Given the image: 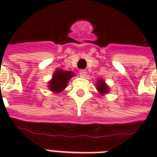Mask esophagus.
<instances>
[{
	"label": "esophagus",
	"mask_w": 157,
	"mask_h": 157,
	"mask_svg": "<svg viewBox=\"0 0 157 157\" xmlns=\"http://www.w3.org/2000/svg\"><path fill=\"white\" fill-rule=\"evenodd\" d=\"M79 73H80V75L82 76V77H85L86 75V70H80V71H79Z\"/></svg>",
	"instance_id": "obj_1"
}]
</instances>
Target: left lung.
<instances>
[{"mask_svg":"<svg viewBox=\"0 0 157 157\" xmlns=\"http://www.w3.org/2000/svg\"><path fill=\"white\" fill-rule=\"evenodd\" d=\"M97 89H98V91L101 95H104V94L109 92V86L106 85L104 81L102 80V79L98 80V82H97Z\"/></svg>","mask_w":157,"mask_h":157,"instance_id":"1","label":"left lung"}]
</instances>
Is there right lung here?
I'll return each mask as SVG.
<instances>
[{"label":"right lung","instance_id":"add662e5","mask_svg":"<svg viewBox=\"0 0 157 157\" xmlns=\"http://www.w3.org/2000/svg\"><path fill=\"white\" fill-rule=\"evenodd\" d=\"M74 75H75L72 71L56 70L50 82H48V87L50 91L55 93L62 92L66 87L70 79Z\"/></svg>","mask_w":157,"mask_h":157}]
</instances>
